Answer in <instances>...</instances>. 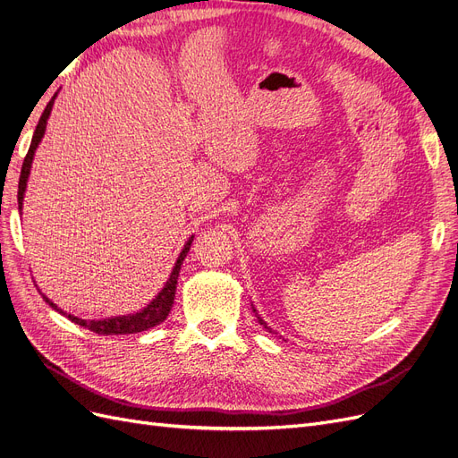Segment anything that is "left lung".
I'll list each match as a JSON object with an SVG mask.
<instances>
[{
    "label": "left lung",
    "instance_id": "1",
    "mask_svg": "<svg viewBox=\"0 0 458 458\" xmlns=\"http://www.w3.org/2000/svg\"><path fill=\"white\" fill-rule=\"evenodd\" d=\"M252 311H257V310H252ZM257 318H259V323H260V325H264V328H266V330H267V332H272V328H269V327H267V325H266V323H264V320H262V318H260V317H259V315H257Z\"/></svg>",
    "mask_w": 458,
    "mask_h": 458
}]
</instances>
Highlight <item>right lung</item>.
<instances>
[{
	"instance_id": "1",
	"label": "right lung",
	"mask_w": 458,
	"mask_h": 458,
	"mask_svg": "<svg viewBox=\"0 0 458 458\" xmlns=\"http://www.w3.org/2000/svg\"><path fill=\"white\" fill-rule=\"evenodd\" d=\"M56 98V96H55ZM55 98L48 101L39 123H38V128L36 131H33V138H31V145L28 148V155L24 158V164H22V172H21V181H19V209L22 211V199H24V192H26V182H28V175H30V167H31V162H33V155H36V148L38 145L41 143L43 135H45V130H47V118L50 114V111H53V104H55ZM192 240L194 235H191L189 242L184 243L181 255L174 266V272L172 276H169V279L165 281L164 289L158 293V296L152 300L147 308H143L141 311L138 313H131V315H121V317H111V318H101V320H87V318H79V317H73V315H67L64 313L62 310H58L56 303L50 301L45 294H43V300L48 303L50 308L64 313L67 318L72 320V323L79 325V327H84L89 328L90 332H96V334H101V335H118V334H138V332H143V330H148L152 327H157L160 323H164L165 317L169 315V311H172V306H174V298H175V291H177V279H179V272H181V266H182V260L186 259V252L191 250V245H192ZM41 293V291H39Z\"/></svg>"
}]
</instances>
